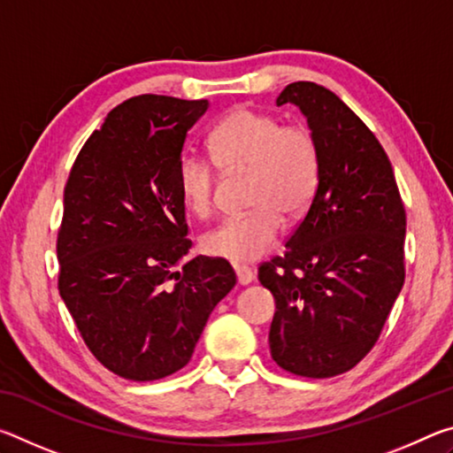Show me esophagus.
Segmentation results:
<instances>
[{"instance_id": "obj_1", "label": "esophagus", "mask_w": 453, "mask_h": 453, "mask_svg": "<svg viewBox=\"0 0 453 453\" xmlns=\"http://www.w3.org/2000/svg\"><path fill=\"white\" fill-rule=\"evenodd\" d=\"M235 275H237V283L240 286H248L254 280V272L250 270V267H243V265H237L235 267Z\"/></svg>"}]
</instances>
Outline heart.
Segmentation results:
<instances>
[{
    "mask_svg": "<svg viewBox=\"0 0 453 453\" xmlns=\"http://www.w3.org/2000/svg\"><path fill=\"white\" fill-rule=\"evenodd\" d=\"M211 157L221 172L248 173L245 203L250 211L221 221L203 235L213 257L256 262L278 243L283 213L297 218L310 208L319 183L316 135L302 124L281 126L272 113L235 107L210 134ZM216 165L186 151L178 159V188L186 208L197 218L213 210Z\"/></svg>",
    "mask_w": 453,
    "mask_h": 453,
    "instance_id": "b5f03b06",
    "label": "heart"
}]
</instances>
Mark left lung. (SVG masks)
I'll return each instance as SVG.
<instances>
[{"instance_id": "obj_1", "label": "left lung", "mask_w": 453, "mask_h": 453, "mask_svg": "<svg viewBox=\"0 0 453 453\" xmlns=\"http://www.w3.org/2000/svg\"><path fill=\"white\" fill-rule=\"evenodd\" d=\"M294 104L319 148V183L286 256L259 265L273 294V362L303 378H334L367 356L400 296L405 210L392 164L334 91L296 81Z\"/></svg>"}]
</instances>
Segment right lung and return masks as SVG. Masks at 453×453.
<instances>
[{
  "label": "right lung",
  "mask_w": 453,
  "mask_h": 453,
  "mask_svg": "<svg viewBox=\"0 0 453 453\" xmlns=\"http://www.w3.org/2000/svg\"><path fill=\"white\" fill-rule=\"evenodd\" d=\"M208 105L127 99L83 143L65 183L59 296L91 354L119 378L153 381L181 370L235 286L221 257L179 266L191 242L178 159Z\"/></svg>",
  "instance_id": "right-lung-1"
}]
</instances>
